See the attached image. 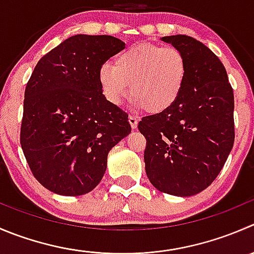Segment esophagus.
Returning <instances> with one entry per match:
<instances>
[{
	"instance_id": "34e87169",
	"label": "esophagus",
	"mask_w": 254,
	"mask_h": 254,
	"mask_svg": "<svg viewBox=\"0 0 254 254\" xmlns=\"http://www.w3.org/2000/svg\"><path fill=\"white\" fill-rule=\"evenodd\" d=\"M137 122H139V119H137L136 117H134V115H129V123L130 125H131L132 129H136Z\"/></svg>"
}]
</instances>
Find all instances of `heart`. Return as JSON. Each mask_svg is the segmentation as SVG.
I'll return each instance as SVG.
<instances>
[{
	"mask_svg": "<svg viewBox=\"0 0 254 254\" xmlns=\"http://www.w3.org/2000/svg\"><path fill=\"white\" fill-rule=\"evenodd\" d=\"M98 78L105 99L113 105L120 107L131 92L135 107L161 114L184 90L187 61L175 47L136 44L120 53L114 65L103 64Z\"/></svg>",
	"mask_w": 254,
	"mask_h": 254,
	"instance_id": "1",
	"label": "heart"
}]
</instances>
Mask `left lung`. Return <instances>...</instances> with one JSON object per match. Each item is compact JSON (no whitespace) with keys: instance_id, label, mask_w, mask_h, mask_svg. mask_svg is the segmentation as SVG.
<instances>
[{"instance_id":"left-lung-1","label":"left lung","mask_w":254,"mask_h":254,"mask_svg":"<svg viewBox=\"0 0 254 254\" xmlns=\"http://www.w3.org/2000/svg\"><path fill=\"white\" fill-rule=\"evenodd\" d=\"M186 57L187 78L177 102L161 114L144 117L145 171L159 191L187 197L207 189L235 142V98L222 62L185 34L162 37Z\"/></svg>"}]
</instances>
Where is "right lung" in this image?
I'll use <instances>...</instances> for the list:
<instances>
[{
  "label": "right lung",
  "mask_w": 254,
  "mask_h": 254,
  "mask_svg": "<svg viewBox=\"0 0 254 254\" xmlns=\"http://www.w3.org/2000/svg\"><path fill=\"white\" fill-rule=\"evenodd\" d=\"M124 47L112 36L69 37L39 59L27 82L19 141L33 176L52 192H90L110 149L131 131L129 115L105 99L98 78Z\"/></svg>",
  "instance_id": "1"
}]
</instances>
